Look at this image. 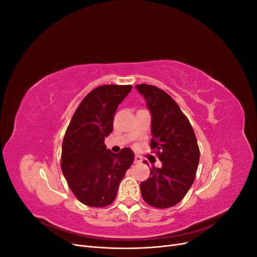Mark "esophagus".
Returning a JSON list of instances; mask_svg holds the SVG:
<instances>
[{"instance_id":"esophagus-1","label":"esophagus","mask_w":257,"mask_h":257,"mask_svg":"<svg viewBox=\"0 0 257 257\" xmlns=\"http://www.w3.org/2000/svg\"><path fill=\"white\" fill-rule=\"evenodd\" d=\"M143 161V159H142V157H139V155H135V163H141Z\"/></svg>"}]
</instances>
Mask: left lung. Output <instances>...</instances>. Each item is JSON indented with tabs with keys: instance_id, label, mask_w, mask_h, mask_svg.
<instances>
[{
	"instance_id": "8db88e82",
	"label": "left lung",
	"mask_w": 257,
	"mask_h": 257,
	"mask_svg": "<svg viewBox=\"0 0 257 257\" xmlns=\"http://www.w3.org/2000/svg\"><path fill=\"white\" fill-rule=\"evenodd\" d=\"M151 113V149L162 162L141 183L143 198L154 208H170L183 199L195 180L199 148L193 127L180 107L154 85L137 84ZM147 163V162H146Z\"/></svg>"
}]
</instances>
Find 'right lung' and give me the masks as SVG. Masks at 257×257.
<instances>
[{
	"mask_svg": "<svg viewBox=\"0 0 257 257\" xmlns=\"http://www.w3.org/2000/svg\"><path fill=\"white\" fill-rule=\"evenodd\" d=\"M132 85L105 84L88 93L77 108L62 143L61 168L69 189L82 204L106 207L134 162V152L123 148L112 153L105 137L112 132L116 108Z\"/></svg>",
	"mask_w": 257,
	"mask_h": 257,
	"instance_id": "obj_1",
	"label": "right lung"
}]
</instances>
